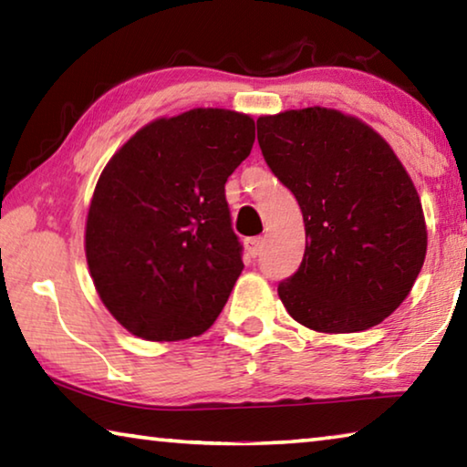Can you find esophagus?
Segmentation results:
<instances>
[{
	"instance_id": "34e87169",
	"label": "esophagus",
	"mask_w": 467,
	"mask_h": 467,
	"mask_svg": "<svg viewBox=\"0 0 467 467\" xmlns=\"http://www.w3.org/2000/svg\"><path fill=\"white\" fill-rule=\"evenodd\" d=\"M264 244H265V241L259 239V236H255V239H247V241H244V247H247V253H249L251 257H259V255H262Z\"/></svg>"
}]
</instances>
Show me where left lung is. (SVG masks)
<instances>
[{
  "instance_id": "1",
  "label": "left lung",
  "mask_w": 467,
  "mask_h": 467,
  "mask_svg": "<svg viewBox=\"0 0 467 467\" xmlns=\"http://www.w3.org/2000/svg\"><path fill=\"white\" fill-rule=\"evenodd\" d=\"M257 141L305 220L303 262L278 284L290 317L323 334H352L389 317L426 255L420 197L389 144L321 107L259 117Z\"/></svg>"
}]
</instances>
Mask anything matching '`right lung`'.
Instances as JSON below:
<instances>
[{"label": "right lung", "mask_w": 467, "mask_h": 467, "mask_svg": "<svg viewBox=\"0 0 467 467\" xmlns=\"http://www.w3.org/2000/svg\"><path fill=\"white\" fill-rule=\"evenodd\" d=\"M255 121L193 109L141 128L110 158L86 220V259L110 315L150 342L203 334L243 272L224 185Z\"/></svg>", "instance_id": "add662e5"}]
</instances>
